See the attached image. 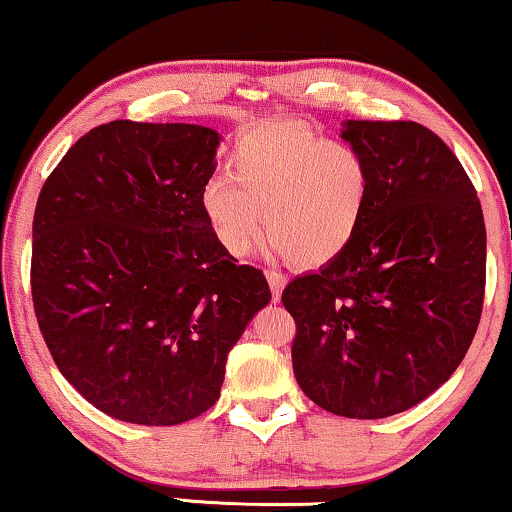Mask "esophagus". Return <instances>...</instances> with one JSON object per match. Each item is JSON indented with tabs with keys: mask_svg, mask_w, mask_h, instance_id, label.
<instances>
[{
	"mask_svg": "<svg viewBox=\"0 0 512 512\" xmlns=\"http://www.w3.org/2000/svg\"><path fill=\"white\" fill-rule=\"evenodd\" d=\"M265 277H268L272 298H275V301H277V298H280V294H282L284 284H287V277H284L282 272H277V270H268V272H265Z\"/></svg>",
	"mask_w": 512,
	"mask_h": 512,
	"instance_id": "34e87169",
	"label": "esophagus"
}]
</instances>
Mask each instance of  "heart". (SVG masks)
Wrapping results in <instances>:
<instances>
[{
	"label": "heart",
	"instance_id": "heart-1",
	"mask_svg": "<svg viewBox=\"0 0 512 512\" xmlns=\"http://www.w3.org/2000/svg\"><path fill=\"white\" fill-rule=\"evenodd\" d=\"M369 197L371 167L355 145L265 122L237 141L230 174L209 178L202 209L228 254H247L265 223L270 251L315 268L353 242Z\"/></svg>",
	"mask_w": 512,
	"mask_h": 512
}]
</instances>
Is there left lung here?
Here are the masks:
<instances>
[{"label":"left lung","mask_w":512,"mask_h":512,"mask_svg":"<svg viewBox=\"0 0 512 512\" xmlns=\"http://www.w3.org/2000/svg\"><path fill=\"white\" fill-rule=\"evenodd\" d=\"M371 197L353 242L291 280L294 376L317 407L386 418L454 374L480 324L487 230L475 185L449 145L416 122L348 119Z\"/></svg>","instance_id":"8db88e82"}]
</instances>
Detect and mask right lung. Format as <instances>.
I'll return each mask as SVG.
<instances>
[{
	"mask_svg": "<svg viewBox=\"0 0 512 512\" xmlns=\"http://www.w3.org/2000/svg\"><path fill=\"white\" fill-rule=\"evenodd\" d=\"M214 129L115 119L39 192L32 303L46 348L103 414L178 426L214 407L225 362L270 289L204 216Z\"/></svg>",
	"mask_w": 512,
	"mask_h": 512,
	"instance_id": "1",
	"label": "right lung"
}]
</instances>
